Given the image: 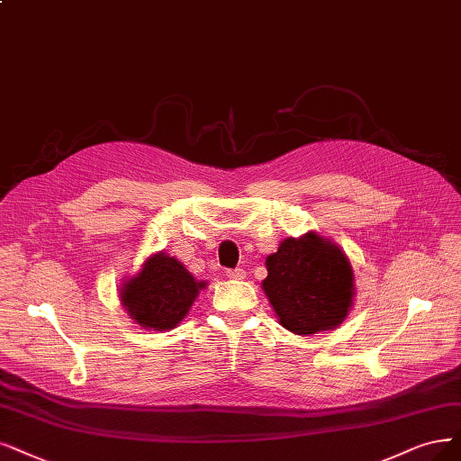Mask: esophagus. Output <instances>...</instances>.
I'll return each mask as SVG.
<instances>
[{
    "label": "esophagus",
    "instance_id": "34e87169",
    "mask_svg": "<svg viewBox=\"0 0 461 461\" xmlns=\"http://www.w3.org/2000/svg\"><path fill=\"white\" fill-rule=\"evenodd\" d=\"M226 276L230 279H245L247 277V271L243 267H235V269H226Z\"/></svg>",
    "mask_w": 461,
    "mask_h": 461
}]
</instances>
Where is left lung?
Here are the masks:
<instances>
[{
	"label": "left lung",
	"mask_w": 461,
	"mask_h": 461,
	"mask_svg": "<svg viewBox=\"0 0 461 461\" xmlns=\"http://www.w3.org/2000/svg\"><path fill=\"white\" fill-rule=\"evenodd\" d=\"M262 286L279 322L294 334L310 336L338 327L353 298V269L329 240L313 231L285 240L266 260Z\"/></svg>",
	"instance_id": "8db88e82"
}]
</instances>
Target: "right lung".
I'll use <instances>...</instances> for the list:
<instances>
[{
  "label": "right lung",
  "instance_id": "right-lung-1",
  "mask_svg": "<svg viewBox=\"0 0 461 461\" xmlns=\"http://www.w3.org/2000/svg\"><path fill=\"white\" fill-rule=\"evenodd\" d=\"M204 283H197L176 258L159 252L122 288V302L144 329L170 330L190 312Z\"/></svg>",
  "mask_w": 461,
  "mask_h": 461
}]
</instances>
